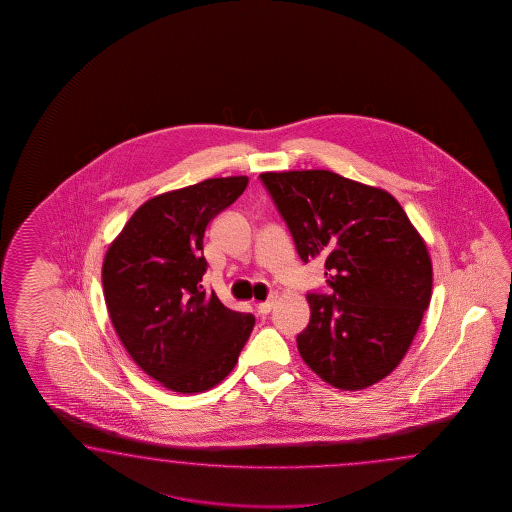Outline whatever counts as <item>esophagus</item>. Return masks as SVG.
I'll use <instances>...</instances> for the list:
<instances>
[{
	"label": "esophagus",
	"mask_w": 512,
	"mask_h": 512,
	"mask_svg": "<svg viewBox=\"0 0 512 512\" xmlns=\"http://www.w3.org/2000/svg\"><path fill=\"white\" fill-rule=\"evenodd\" d=\"M274 305H276V298L272 296L269 300H265V302H261V304H256V307H258V313H260V315H267V313H271V309Z\"/></svg>",
	"instance_id": "34e87169"
}]
</instances>
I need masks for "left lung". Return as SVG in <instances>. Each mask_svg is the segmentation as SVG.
<instances>
[{"label": "left lung", "instance_id": "1", "mask_svg": "<svg viewBox=\"0 0 512 512\" xmlns=\"http://www.w3.org/2000/svg\"><path fill=\"white\" fill-rule=\"evenodd\" d=\"M304 263L324 260L329 294L309 293L296 337L305 364L340 390L390 375L412 346L432 296V261L386 190L329 170L260 175Z\"/></svg>", "mask_w": 512, "mask_h": 512}]
</instances>
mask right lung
Listing matches in <instances>:
<instances>
[{
  "label": "right lung",
  "instance_id": "1",
  "mask_svg": "<svg viewBox=\"0 0 512 512\" xmlns=\"http://www.w3.org/2000/svg\"><path fill=\"white\" fill-rule=\"evenodd\" d=\"M249 177H216L152 197L109 245L102 287L122 346L142 371L177 393L205 392L234 370L254 316L219 302L203 282L208 223Z\"/></svg>",
  "mask_w": 512,
  "mask_h": 512
}]
</instances>
